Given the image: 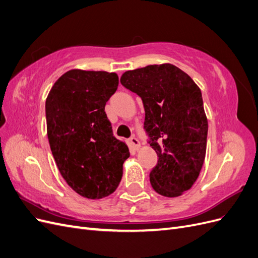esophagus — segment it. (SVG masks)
<instances>
[{
	"instance_id": "1",
	"label": "esophagus",
	"mask_w": 258,
	"mask_h": 258,
	"mask_svg": "<svg viewBox=\"0 0 258 258\" xmlns=\"http://www.w3.org/2000/svg\"><path fill=\"white\" fill-rule=\"evenodd\" d=\"M129 141H130L131 146L134 147L135 150H138V148L140 147V142H139V140H138L136 137H131Z\"/></svg>"
}]
</instances>
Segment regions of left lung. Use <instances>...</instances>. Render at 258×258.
<instances>
[{
  "mask_svg": "<svg viewBox=\"0 0 258 258\" xmlns=\"http://www.w3.org/2000/svg\"><path fill=\"white\" fill-rule=\"evenodd\" d=\"M120 83L144 105V130L158 156L152 187L161 196H181L196 182L206 157L208 119L199 87L170 63L127 71Z\"/></svg>",
  "mask_w": 258,
  "mask_h": 258,
  "instance_id": "obj_1",
  "label": "left lung"
}]
</instances>
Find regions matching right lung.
<instances>
[{"mask_svg":"<svg viewBox=\"0 0 258 258\" xmlns=\"http://www.w3.org/2000/svg\"><path fill=\"white\" fill-rule=\"evenodd\" d=\"M118 87L116 73L71 70L53 84L46 99L50 150L73 190L88 199L113 194L129 156L113 135L105 104Z\"/></svg>","mask_w":258,"mask_h":258,"instance_id":"add662e5","label":"right lung"}]
</instances>
